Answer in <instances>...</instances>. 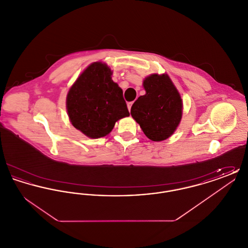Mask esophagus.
Masks as SVG:
<instances>
[{
  "mask_svg": "<svg viewBox=\"0 0 248 248\" xmlns=\"http://www.w3.org/2000/svg\"><path fill=\"white\" fill-rule=\"evenodd\" d=\"M133 103H134V102H128V103H127V108H128V110H131V107H132V105H133Z\"/></svg>",
  "mask_w": 248,
  "mask_h": 248,
  "instance_id": "obj_1",
  "label": "esophagus"
}]
</instances>
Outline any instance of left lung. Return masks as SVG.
Instances as JSON below:
<instances>
[{"instance_id": "8db88e82", "label": "left lung", "mask_w": 248, "mask_h": 248, "mask_svg": "<svg viewBox=\"0 0 248 248\" xmlns=\"http://www.w3.org/2000/svg\"><path fill=\"white\" fill-rule=\"evenodd\" d=\"M143 87L146 94L134 102L131 115L149 140L163 141L174 134L182 118L181 95L166 73L146 77Z\"/></svg>"}]
</instances>
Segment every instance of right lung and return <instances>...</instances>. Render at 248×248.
I'll list each match as a JSON object with an SVG mask.
<instances>
[{
  "instance_id": "1",
  "label": "right lung",
  "mask_w": 248,
  "mask_h": 248,
  "mask_svg": "<svg viewBox=\"0 0 248 248\" xmlns=\"http://www.w3.org/2000/svg\"><path fill=\"white\" fill-rule=\"evenodd\" d=\"M106 63L90 64L72 84L66 107L71 124L90 139L108 135L120 119L129 116L123 90Z\"/></svg>"
}]
</instances>
